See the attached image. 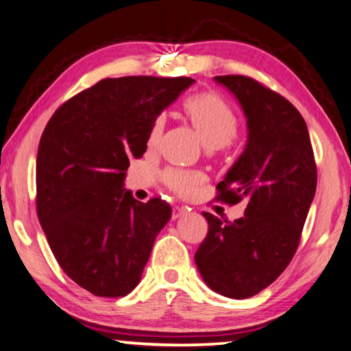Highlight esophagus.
I'll return each instance as SVG.
<instances>
[{
	"label": "esophagus",
	"instance_id": "1",
	"mask_svg": "<svg viewBox=\"0 0 351 351\" xmlns=\"http://www.w3.org/2000/svg\"><path fill=\"white\" fill-rule=\"evenodd\" d=\"M185 213H186V209H185V207H179V206H176L174 209H172V218H174V220H177V218L184 217Z\"/></svg>",
	"mask_w": 351,
	"mask_h": 351
}]
</instances>
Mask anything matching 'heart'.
I'll use <instances>...</instances> for the list:
<instances>
[{
  "label": "heart",
  "instance_id": "b5f03b06",
  "mask_svg": "<svg viewBox=\"0 0 351 351\" xmlns=\"http://www.w3.org/2000/svg\"><path fill=\"white\" fill-rule=\"evenodd\" d=\"M184 109L207 149H220L236 138L239 121L234 110L218 95L199 93L185 99ZM165 126L163 117H156L149 131V145L158 141ZM166 186L180 196H188L201 184L202 177L179 167H169L163 172Z\"/></svg>",
  "mask_w": 351,
  "mask_h": 351
}]
</instances>
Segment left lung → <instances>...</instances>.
Wrapping results in <instances>:
<instances>
[{"instance_id":"1","label":"left lung","mask_w":351,"mask_h":351,"mask_svg":"<svg viewBox=\"0 0 351 351\" xmlns=\"http://www.w3.org/2000/svg\"><path fill=\"white\" fill-rule=\"evenodd\" d=\"M230 90L247 120V144L217 185L218 199H245L234 221L204 212L209 231L195 261L202 280L232 299L255 296L291 261L317 190L308 130L298 109L245 75L213 77Z\"/></svg>"}]
</instances>
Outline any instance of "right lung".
Wrapping results in <instances>:
<instances>
[{
    "label": "right lung",
    "mask_w": 351,
    "mask_h": 351,
    "mask_svg": "<svg viewBox=\"0 0 351 351\" xmlns=\"http://www.w3.org/2000/svg\"><path fill=\"white\" fill-rule=\"evenodd\" d=\"M193 84L103 79L66 101L45 126L36 163L39 223L66 276L95 296L133 291L169 221L166 201L134 199L123 180L130 160L144 155L154 120Z\"/></svg>",
    "instance_id": "obj_1"
}]
</instances>
